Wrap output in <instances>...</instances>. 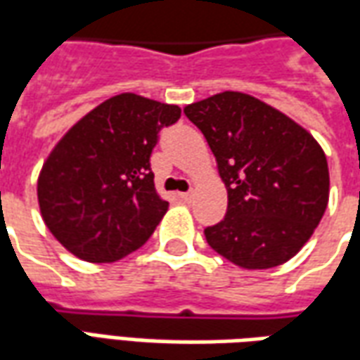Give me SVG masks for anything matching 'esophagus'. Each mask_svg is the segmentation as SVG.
Instances as JSON below:
<instances>
[{"label":"esophagus","mask_w":360,"mask_h":360,"mask_svg":"<svg viewBox=\"0 0 360 360\" xmlns=\"http://www.w3.org/2000/svg\"><path fill=\"white\" fill-rule=\"evenodd\" d=\"M179 198L183 202H191V198H193V193L188 191V193H179Z\"/></svg>","instance_id":"obj_1"}]
</instances>
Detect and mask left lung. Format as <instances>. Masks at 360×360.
<instances>
[{"label": "left lung", "mask_w": 360, "mask_h": 360, "mask_svg": "<svg viewBox=\"0 0 360 360\" xmlns=\"http://www.w3.org/2000/svg\"><path fill=\"white\" fill-rule=\"evenodd\" d=\"M185 115L205 134L228 188L224 220L205 228L208 245L243 269H271L294 257L328 206L320 144L245 93H218L188 105Z\"/></svg>", "instance_id": "obj_1"}]
</instances>
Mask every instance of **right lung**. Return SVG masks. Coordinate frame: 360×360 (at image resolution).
Instances as JSON below:
<instances>
[{
	"label": "right lung",
	"mask_w": 360,
	"mask_h": 360,
	"mask_svg": "<svg viewBox=\"0 0 360 360\" xmlns=\"http://www.w3.org/2000/svg\"><path fill=\"white\" fill-rule=\"evenodd\" d=\"M177 105L122 93L85 115L44 163L39 205L49 230L84 261L109 263L144 245L167 210L150 155Z\"/></svg>",
	"instance_id": "add662e5"
}]
</instances>
